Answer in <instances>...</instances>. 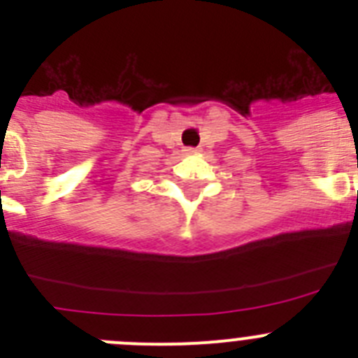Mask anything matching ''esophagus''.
<instances>
[{"label":"esophagus","instance_id":"obj_1","mask_svg":"<svg viewBox=\"0 0 358 358\" xmlns=\"http://www.w3.org/2000/svg\"><path fill=\"white\" fill-rule=\"evenodd\" d=\"M195 152H197V148H192V147L182 148V154H186V156H188V154H195Z\"/></svg>","mask_w":358,"mask_h":358}]
</instances>
